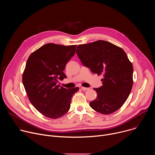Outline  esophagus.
Masks as SVG:
<instances>
[{
    "mask_svg": "<svg viewBox=\"0 0 155 155\" xmlns=\"http://www.w3.org/2000/svg\"><path fill=\"white\" fill-rule=\"evenodd\" d=\"M81 90H83V91H87V90H90V88L85 87H81Z\"/></svg>",
    "mask_w": 155,
    "mask_h": 155,
    "instance_id": "esophagus-1",
    "label": "esophagus"
}]
</instances>
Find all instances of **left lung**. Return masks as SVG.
<instances>
[{"mask_svg":"<svg viewBox=\"0 0 155 155\" xmlns=\"http://www.w3.org/2000/svg\"><path fill=\"white\" fill-rule=\"evenodd\" d=\"M83 64L102 75V86L94 88L97 96L90 105L95 111L111 114L127 100L133 84V67L124 51L104 40L79 45L76 50Z\"/></svg>","mask_w":155,"mask_h":155,"instance_id":"obj_1","label":"left lung"}]
</instances>
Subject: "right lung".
Masks as SVG:
<instances>
[{"mask_svg": "<svg viewBox=\"0 0 155 155\" xmlns=\"http://www.w3.org/2000/svg\"><path fill=\"white\" fill-rule=\"evenodd\" d=\"M77 46L47 43L28 59L22 78L23 85L32 105L48 118L56 119L67 114L73 94L79 90L56 85L58 78L66 77L63 71Z\"/></svg>", "mask_w": 155, "mask_h": 155, "instance_id": "obj_1", "label": "right lung"}]
</instances>
